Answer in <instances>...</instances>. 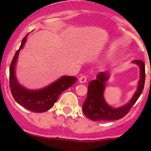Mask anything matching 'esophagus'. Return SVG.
Wrapping results in <instances>:
<instances>
[{"label": "esophagus", "instance_id": "1", "mask_svg": "<svg viewBox=\"0 0 151 151\" xmlns=\"http://www.w3.org/2000/svg\"><path fill=\"white\" fill-rule=\"evenodd\" d=\"M79 82L80 83H85L87 82V77L85 76H82V77H80L79 79Z\"/></svg>", "mask_w": 151, "mask_h": 151}]
</instances>
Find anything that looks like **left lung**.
Here are the masks:
<instances>
[{"label": "left lung", "instance_id": "left-lung-1", "mask_svg": "<svg viewBox=\"0 0 151 151\" xmlns=\"http://www.w3.org/2000/svg\"><path fill=\"white\" fill-rule=\"evenodd\" d=\"M132 63L139 68V80L137 89L129 102L120 107H112L104 99V93L106 82L109 80V74L100 72L96 79L89 83L88 95L83 105V110L85 116L94 121H115L123 118L132 107L143 91L145 80V70L142 60H134Z\"/></svg>", "mask_w": 151, "mask_h": 151}]
</instances>
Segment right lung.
I'll return each mask as SVG.
<instances>
[{
    "label": "right lung",
    "instance_id": "1",
    "mask_svg": "<svg viewBox=\"0 0 151 151\" xmlns=\"http://www.w3.org/2000/svg\"><path fill=\"white\" fill-rule=\"evenodd\" d=\"M29 33L23 38L9 68V83L12 94L15 101L28 110L34 112H46L54 106L59 96L76 83L77 79L71 76H62L43 88L30 90L20 85L16 77V64L19 52L25 45Z\"/></svg>",
    "mask_w": 151,
    "mask_h": 151
}]
</instances>
